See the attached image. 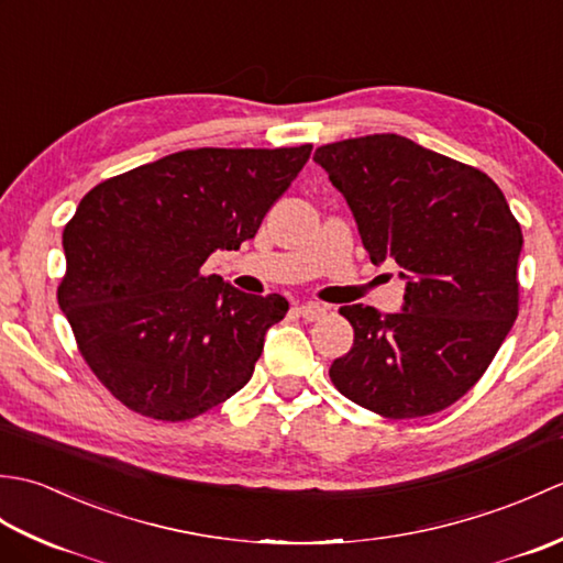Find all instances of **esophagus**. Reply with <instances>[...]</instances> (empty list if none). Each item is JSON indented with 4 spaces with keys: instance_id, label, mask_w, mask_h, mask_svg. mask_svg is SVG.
<instances>
[{
    "instance_id": "1",
    "label": "esophagus",
    "mask_w": 563,
    "mask_h": 563,
    "mask_svg": "<svg viewBox=\"0 0 563 563\" xmlns=\"http://www.w3.org/2000/svg\"><path fill=\"white\" fill-rule=\"evenodd\" d=\"M297 312H300V317L305 321H319V319L327 317V307H321L317 302H307V305L297 307Z\"/></svg>"
}]
</instances>
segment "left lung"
Here are the masks:
<instances>
[{
    "instance_id": "1",
    "label": "left lung",
    "mask_w": 563,
    "mask_h": 563,
    "mask_svg": "<svg viewBox=\"0 0 563 563\" xmlns=\"http://www.w3.org/2000/svg\"><path fill=\"white\" fill-rule=\"evenodd\" d=\"M357 222L369 261L404 268V307H341L353 349L329 377L385 418L430 416L470 391L518 317L522 232L484 172L385 133L314 152Z\"/></svg>"
}]
</instances>
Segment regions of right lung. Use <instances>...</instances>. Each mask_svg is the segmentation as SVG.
<instances>
[{"instance_id":"add662e5","label":"right lung","mask_w":563,"mask_h":563,"mask_svg":"<svg viewBox=\"0 0 563 563\" xmlns=\"http://www.w3.org/2000/svg\"><path fill=\"white\" fill-rule=\"evenodd\" d=\"M312 145L184 150L106 178L65 224L57 288L79 353L130 411L188 421L254 375L283 295H246L202 273L254 239Z\"/></svg>"}]
</instances>
